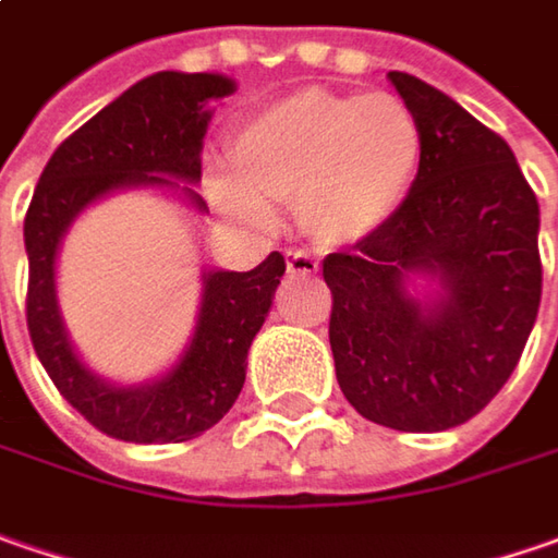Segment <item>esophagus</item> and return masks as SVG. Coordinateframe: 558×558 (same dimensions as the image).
Returning a JSON list of instances; mask_svg holds the SVG:
<instances>
[{
    "instance_id": "obj_1",
    "label": "esophagus",
    "mask_w": 558,
    "mask_h": 558,
    "mask_svg": "<svg viewBox=\"0 0 558 558\" xmlns=\"http://www.w3.org/2000/svg\"><path fill=\"white\" fill-rule=\"evenodd\" d=\"M287 271L290 275H315L318 271V258L305 250H290L287 253Z\"/></svg>"
}]
</instances>
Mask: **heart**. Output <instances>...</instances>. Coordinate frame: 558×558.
I'll use <instances>...</instances> for the list:
<instances>
[{
	"instance_id": "1",
	"label": "heart",
	"mask_w": 558,
	"mask_h": 558,
	"mask_svg": "<svg viewBox=\"0 0 558 558\" xmlns=\"http://www.w3.org/2000/svg\"><path fill=\"white\" fill-rule=\"evenodd\" d=\"M233 181L218 178V203L268 221L290 203L312 240L355 243L377 231L409 196L422 161V124L397 93H290L233 134Z\"/></svg>"
}]
</instances>
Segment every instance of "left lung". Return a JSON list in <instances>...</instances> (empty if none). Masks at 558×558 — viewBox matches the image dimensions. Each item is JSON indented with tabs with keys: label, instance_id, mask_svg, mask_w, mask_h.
Returning a JSON list of instances; mask_svg holds the SVG:
<instances>
[{
	"label": "left lung",
	"instance_id": "8db88e82",
	"mask_svg": "<svg viewBox=\"0 0 558 558\" xmlns=\"http://www.w3.org/2000/svg\"><path fill=\"white\" fill-rule=\"evenodd\" d=\"M422 124V161L402 206L322 265L343 397L393 430L474 418L519 365L541 308L537 196L509 143L412 74L390 71ZM434 277L430 301L408 293Z\"/></svg>",
	"mask_w": 558,
	"mask_h": 558
}]
</instances>
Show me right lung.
I'll return each instance as SVG.
<instances>
[{
	"instance_id": "add662e5",
	"label": "right lung",
	"mask_w": 558,
	"mask_h": 558,
	"mask_svg": "<svg viewBox=\"0 0 558 558\" xmlns=\"http://www.w3.org/2000/svg\"><path fill=\"white\" fill-rule=\"evenodd\" d=\"M231 93L233 81L221 74L158 71L143 77L52 153L27 208V330L34 350L61 397L114 440L183 444L228 415L246 380V352L287 265L283 255L271 253L253 271H206L199 322L178 365L153 384L118 387L93 375L68 340L56 300L61 236L89 203L131 186L181 190L193 208L206 211L193 183L203 178L208 102Z\"/></svg>"
}]
</instances>
